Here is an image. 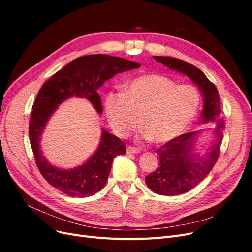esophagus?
<instances>
[{
  "mask_svg": "<svg viewBox=\"0 0 252 252\" xmlns=\"http://www.w3.org/2000/svg\"><path fill=\"white\" fill-rule=\"evenodd\" d=\"M126 151H127L128 155H130V154H140V149L135 148V147H132V146H127Z\"/></svg>",
  "mask_w": 252,
  "mask_h": 252,
  "instance_id": "1",
  "label": "esophagus"
}]
</instances>
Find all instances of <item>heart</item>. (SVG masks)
Segmentation results:
<instances>
[{
    "label": "heart",
    "mask_w": 252,
    "mask_h": 252,
    "mask_svg": "<svg viewBox=\"0 0 252 252\" xmlns=\"http://www.w3.org/2000/svg\"><path fill=\"white\" fill-rule=\"evenodd\" d=\"M201 102L197 89L178 85L171 79L157 73L136 77L123 91L106 94V118L119 136H127L139 124V138L164 145L177 139L194 120Z\"/></svg>",
    "instance_id": "obj_1"
}]
</instances>
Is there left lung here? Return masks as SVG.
<instances>
[{
  "instance_id": "1",
  "label": "left lung",
  "mask_w": 252,
  "mask_h": 252,
  "mask_svg": "<svg viewBox=\"0 0 252 252\" xmlns=\"http://www.w3.org/2000/svg\"><path fill=\"white\" fill-rule=\"evenodd\" d=\"M154 58L169 69L187 75L196 84L204 100L202 123L216 125L213 129L215 141L203 156L193 154L194 141L202 130L182 134L157 150L158 167L145 178V182L149 189L158 194L178 195L200 184L215 166L223 140L225 122L220 114L219 91L199 68L180 59L157 56Z\"/></svg>"
}]
</instances>
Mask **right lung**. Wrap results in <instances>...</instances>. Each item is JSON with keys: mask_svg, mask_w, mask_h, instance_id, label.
I'll use <instances>...</instances> for the list:
<instances>
[{"mask_svg": "<svg viewBox=\"0 0 252 252\" xmlns=\"http://www.w3.org/2000/svg\"><path fill=\"white\" fill-rule=\"evenodd\" d=\"M140 64L123 58L89 55L75 59L44 83L32 106L29 122V140L35 163L49 184L71 196H89L104 187L108 180L113 158L126 154V147L118 136L102 130L96 151L83 165L61 169L51 165L41 149V136L52 113L69 97H84L102 113L97 89L119 72L139 68Z\"/></svg>", "mask_w": 252, "mask_h": 252, "instance_id": "1", "label": "right lung"}]
</instances>
